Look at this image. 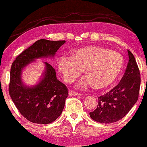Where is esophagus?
<instances>
[{
  "instance_id": "34e87169",
  "label": "esophagus",
  "mask_w": 147,
  "mask_h": 147,
  "mask_svg": "<svg viewBox=\"0 0 147 147\" xmlns=\"http://www.w3.org/2000/svg\"><path fill=\"white\" fill-rule=\"evenodd\" d=\"M69 96H82V94L80 93H77V92L70 90L69 91Z\"/></svg>"
}]
</instances>
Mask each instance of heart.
Here are the masks:
<instances>
[{
  "label": "heart",
  "mask_w": 147,
  "mask_h": 147,
  "mask_svg": "<svg viewBox=\"0 0 147 147\" xmlns=\"http://www.w3.org/2000/svg\"><path fill=\"white\" fill-rule=\"evenodd\" d=\"M123 56L117 51L101 46H88L75 50L72 56L59 58V69L64 80L72 83L85 70L87 76L77 84V87L86 88L94 85L103 89L112 85L123 69Z\"/></svg>",
  "instance_id": "obj_1"
}]
</instances>
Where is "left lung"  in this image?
I'll use <instances>...</instances> for the list:
<instances>
[{
	"mask_svg": "<svg viewBox=\"0 0 147 147\" xmlns=\"http://www.w3.org/2000/svg\"><path fill=\"white\" fill-rule=\"evenodd\" d=\"M129 61L121 80L110 91L98 97L96 109L90 112L93 120L101 123L117 122L128 114L138 100L141 79L133 54L128 50Z\"/></svg>",
	"mask_w": 147,
	"mask_h": 147,
	"instance_id": "left-lung-1",
	"label": "left lung"
}]
</instances>
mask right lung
<instances>
[{"mask_svg": "<svg viewBox=\"0 0 147 147\" xmlns=\"http://www.w3.org/2000/svg\"><path fill=\"white\" fill-rule=\"evenodd\" d=\"M65 40L41 39L25 49L12 63L10 69L9 93L22 116L35 123H52L62 113L68 89L56 78V71L45 62L46 68L38 84L28 87L21 79L22 70L35 59L54 56Z\"/></svg>", "mask_w": 147, "mask_h": 147, "instance_id": "add662e5", "label": "right lung"}]
</instances>
